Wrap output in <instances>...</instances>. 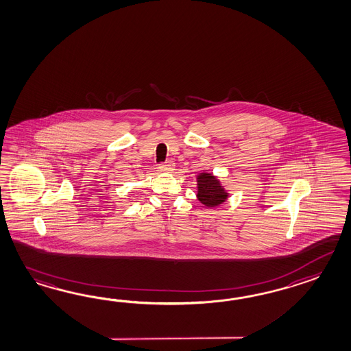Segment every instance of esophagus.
<instances>
[{"instance_id": "34e87169", "label": "esophagus", "mask_w": 351, "mask_h": 351, "mask_svg": "<svg viewBox=\"0 0 351 351\" xmlns=\"http://www.w3.org/2000/svg\"><path fill=\"white\" fill-rule=\"evenodd\" d=\"M159 169L162 171H171L174 169V163L171 160H168L165 163H162L159 165Z\"/></svg>"}]
</instances>
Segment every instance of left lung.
<instances>
[{"label":"left lung","mask_w":351,"mask_h":351,"mask_svg":"<svg viewBox=\"0 0 351 351\" xmlns=\"http://www.w3.org/2000/svg\"><path fill=\"white\" fill-rule=\"evenodd\" d=\"M197 188L198 201L207 207H216L228 199V192L211 173L202 171L197 176Z\"/></svg>","instance_id":"1"}]
</instances>
